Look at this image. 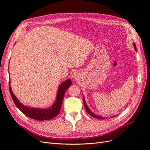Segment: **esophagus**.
<instances>
[{
    "label": "esophagus",
    "instance_id": "34e87169",
    "mask_svg": "<svg viewBox=\"0 0 150 150\" xmlns=\"http://www.w3.org/2000/svg\"><path fill=\"white\" fill-rule=\"evenodd\" d=\"M73 77H74V75H73Z\"/></svg>",
    "mask_w": 150,
    "mask_h": 150
}]
</instances>
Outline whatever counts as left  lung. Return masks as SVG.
<instances>
[{"mask_svg":"<svg viewBox=\"0 0 150 150\" xmlns=\"http://www.w3.org/2000/svg\"><path fill=\"white\" fill-rule=\"evenodd\" d=\"M133 46H134V47L135 50H136V51H137V46H136V44H135L134 43H133ZM83 103H84V107H85V109H86V111H87V112L88 113V114H89L90 116H91L92 117H94V118L99 119V120H104V119H105V118H104V117H101V116H99V115H96L94 114L93 112H92L91 111H90L89 108H88V106H87V104H86V101H85V100H84V97H83Z\"/></svg>","mask_w":150,"mask_h":150,"instance_id":"left-lung-1","label":"left lung"}]
</instances>
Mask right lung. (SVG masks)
Wrapping results in <instances>:
<instances>
[{"label":"right lung","mask_w":150,"mask_h":150,"mask_svg":"<svg viewBox=\"0 0 150 150\" xmlns=\"http://www.w3.org/2000/svg\"><path fill=\"white\" fill-rule=\"evenodd\" d=\"M8 84H9V91L12 100L14 102L16 106L19 109V110L31 119L43 121L52 119L57 116L59 113L65 93L66 90L70 87L72 82L70 79H68L59 86L56 100L52 104V106L48 109L32 108L25 107L24 105H22L12 91L10 86V79L9 81H8Z\"/></svg>","instance_id":"1"}]
</instances>
